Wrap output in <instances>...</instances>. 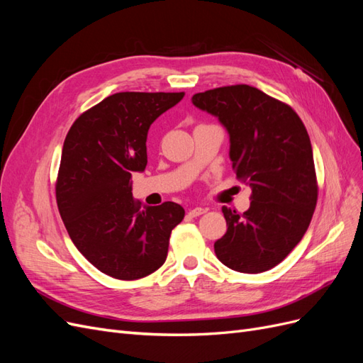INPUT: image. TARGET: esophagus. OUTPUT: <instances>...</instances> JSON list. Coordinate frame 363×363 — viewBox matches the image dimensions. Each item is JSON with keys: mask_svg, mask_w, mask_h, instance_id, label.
I'll return each mask as SVG.
<instances>
[{"mask_svg": "<svg viewBox=\"0 0 363 363\" xmlns=\"http://www.w3.org/2000/svg\"><path fill=\"white\" fill-rule=\"evenodd\" d=\"M206 211H207V208H204V207H194V208H189L188 215H189L191 218H195V216H200V215L206 213Z\"/></svg>", "mask_w": 363, "mask_h": 363, "instance_id": "1", "label": "esophagus"}]
</instances>
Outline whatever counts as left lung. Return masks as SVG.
<instances>
[{
	"mask_svg": "<svg viewBox=\"0 0 363 363\" xmlns=\"http://www.w3.org/2000/svg\"><path fill=\"white\" fill-rule=\"evenodd\" d=\"M192 104L227 130L232 168L251 188L247 212L223 207L227 232L215 242V255L233 271H268L300 242L316 206L307 130L288 104L248 84L195 94Z\"/></svg>",
	"mask_w": 363,
	"mask_h": 363,
	"instance_id": "8db88e82",
	"label": "left lung"
}]
</instances>
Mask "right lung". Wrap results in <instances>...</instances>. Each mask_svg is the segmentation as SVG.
I'll use <instances>...</instances> for the list:
<instances>
[{"instance_id":"right-lung-1","label":"right lung","mask_w":363,"mask_h":363,"mask_svg":"<svg viewBox=\"0 0 363 363\" xmlns=\"http://www.w3.org/2000/svg\"><path fill=\"white\" fill-rule=\"evenodd\" d=\"M183 92H119L75 119L63 142L56 199L74 245L119 280L159 269L184 208L144 206L131 196V175L147 167V135Z\"/></svg>"}]
</instances>
